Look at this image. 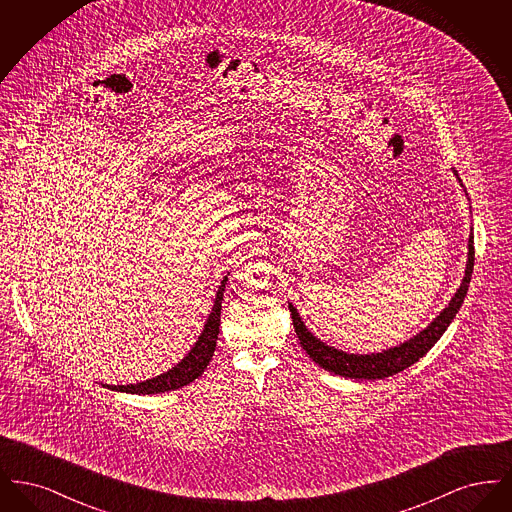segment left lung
I'll return each mask as SVG.
<instances>
[{
    "mask_svg": "<svg viewBox=\"0 0 512 512\" xmlns=\"http://www.w3.org/2000/svg\"><path fill=\"white\" fill-rule=\"evenodd\" d=\"M472 268H474V236H470V240H468V263L464 270L463 284L455 293V297L449 301V305L439 313V317L426 330L416 334L413 340L405 341L390 351L372 353V355H353V353L338 351V349L326 345L324 341L315 338L301 322V317L297 315V309L290 305L295 334L299 338L301 347L307 351V355L328 372L340 374L343 378H355V380L388 378V376H393V374L414 365L443 336V332L447 330L451 320L457 317V313L463 305L464 297L468 292V284H470V276H472Z\"/></svg>",
    "mask_w": 512,
    "mask_h": 512,
    "instance_id": "left-lung-1",
    "label": "left lung"
}]
</instances>
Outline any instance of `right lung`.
I'll use <instances>...</instances> for the list:
<instances>
[{
    "instance_id": "add662e5",
    "label": "right lung",
    "mask_w": 512,
    "mask_h": 512,
    "mask_svg": "<svg viewBox=\"0 0 512 512\" xmlns=\"http://www.w3.org/2000/svg\"><path fill=\"white\" fill-rule=\"evenodd\" d=\"M226 280L228 278H224L220 282L213 311L207 318V324H205L199 340L192 347V351L178 365L171 368L169 372L153 378V380H146V382H140V384H130V386H107V388L109 390L126 391V393H138V395H151V393H161V391L178 390V388L194 382L195 378H199L203 374V370L209 365V361L213 359V353H215V347H217L220 309H222V295H224Z\"/></svg>"
}]
</instances>
